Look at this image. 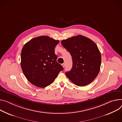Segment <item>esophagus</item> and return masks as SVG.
<instances>
[{"mask_svg":"<svg viewBox=\"0 0 122 122\" xmlns=\"http://www.w3.org/2000/svg\"><path fill=\"white\" fill-rule=\"evenodd\" d=\"M62 66H63V68H64V67H65V64H64V63H63V64H62Z\"/></svg>","mask_w":122,"mask_h":122,"instance_id":"obj_1","label":"esophagus"}]
</instances>
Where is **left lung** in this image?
<instances>
[{"label":"left lung","instance_id":"8db88e82","mask_svg":"<svg viewBox=\"0 0 122 122\" xmlns=\"http://www.w3.org/2000/svg\"><path fill=\"white\" fill-rule=\"evenodd\" d=\"M63 46L71 54L72 60L71 70L66 75L74 84L85 86L91 83L98 75L101 56L96 44L81 35L61 41Z\"/></svg>","mask_w":122,"mask_h":122}]
</instances>
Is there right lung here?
Listing matches in <instances>:
<instances>
[{
    "label": "right lung",
    "instance_id": "right-lung-1",
    "mask_svg": "<svg viewBox=\"0 0 122 122\" xmlns=\"http://www.w3.org/2000/svg\"><path fill=\"white\" fill-rule=\"evenodd\" d=\"M59 40L47 36L31 39L23 46L21 53V67L32 85L45 87L52 83L63 67L56 60L54 48Z\"/></svg>",
    "mask_w": 122,
    "mask_h": 122
}]
</instances>
